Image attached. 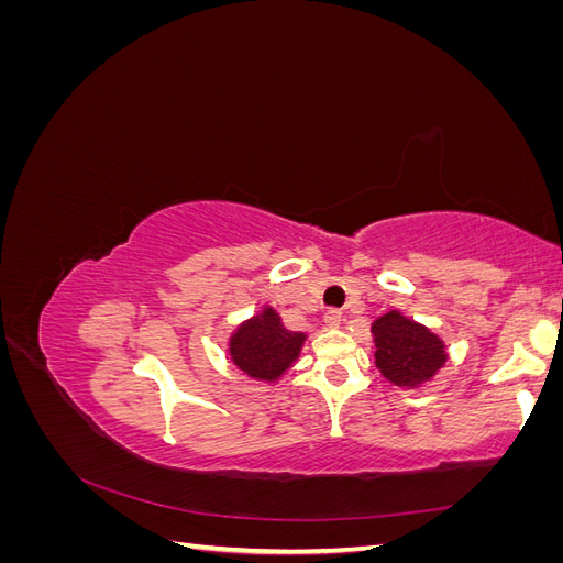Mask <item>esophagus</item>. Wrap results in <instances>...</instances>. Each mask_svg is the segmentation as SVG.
<instances>
[{"instance_id": "1", "label": "esophagus", "mask_w": 563, "mask_h": 563, "mask_svg": "<svg viewBox=\"0 0 563 563\" xmlns=\"http://www.w3.org/2000/svg\"><path fill=\"white\" fill-rule=\"evenodd\" d=\"M323 323H327L329 329H338L340 323H343V310L331 308V310L327 312V317H323Z\"/></svg>"}]
</instances>
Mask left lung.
<instances>
[{
	"label": "left lung",
	"instance_id": "8db88e82",
	"mask_svg": "<svg viewBox=\"0 0 563 563\" xmlns=\"http://www.w3.org/2000/svg\"><path fill=\"white\" fill-rule=\"evenodd\" d=\"M376 366L395 385H418L432 378L446 362L444 345L420 323L389 312L373 323Z\"/></svg>",
	"mask_w": 563,
	"mask_h": 563
}]
</instances>
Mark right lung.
<instances>
[{
  "mask_svg": "<svg viewBox=\"0 0 563 563\" xmlns=\"http://www.w3.org/2000/svg\"><path fill=\"white\" fill-rule=\"evenodd\" d=\"M302 335L282 327L279 317L265 310L263 317L246 321L232 338V362L251 378L275 380L296 362Z\"/></svg>",
  "mask_w": 563,
  "mask_h": 563,
  "instance_id": "right-lung-1",
  "label": "right lung"
}]
</instances>
